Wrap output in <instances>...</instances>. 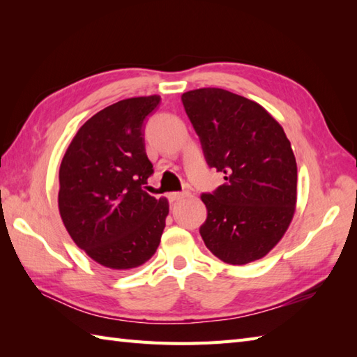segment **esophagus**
Returning <instances> with one entry per match:
<instances>
[{
	"instance_id": "1",
	"label": "esophagus",
	"mask_w": 357,
	"mask_h": 357,
	"mask_svg": "<svg viewBox=\"0 0 357 357\" xmlns=\"http://www.w3.org/2000/svg\"><path fill=\"white\" fill-rule=\"evenodd\" d=\"M188 195H190L188 192H173V193L169 195V199L170 201H179V199H183V198H187Z\"/></svg>"
}]
</instances>
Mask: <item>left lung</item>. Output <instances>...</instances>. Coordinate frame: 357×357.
<instances>
[{"label":"left lung","instance_id":"8db88e82","mask_svg":"<svg viewBox=\"0 0 357 357\" xmlns=\"http://www.w3.org/2000/svg\"><path fill=\"white\" fill-rule=\"evenodd\" d=\"M181 100L208 167L225 174V184L201 195L204 244L231 265L261 259L296 206L298 167L284 128L257 102L224 89L190 90Z\"/></svg>","mask_w":357,"mask_h":357}]
</instances>
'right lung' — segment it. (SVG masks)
I'll return each mask as SVG.
<instances>
[{"mask_svg": "<svg viewBox=\"0 0 357 357\" xmlns=\"http://www.w3.org/2000/svg\"><path fill=\"white\" fill-rule=\"evenodd\" d=\"M161 98L118 101L82 126L59 167L58 206L67 231L98 264L139 267L155 255L169 202L149 195L153 174L144 142L146 119Z\"/></svg>", "mask_w": 357, "mask_h": 357, "instance_id": "right-lung-1", "label": "right lung"}]
</instances>
